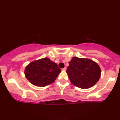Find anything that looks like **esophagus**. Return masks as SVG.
Listing matches in <instances>:
<instances>
[{
	"label": "esophagus",
	"instance_id": "esophagus-1",
	"mask_svg": "<svg viewBox=\"0 0 120 120\" xmlns=\"http://www.w3.org/2000/svg\"><path fill=\"white\" fill-rule=\"evenodd\" d=\"M66 70H67V68H66V67H65V68L62 69V71H66Z\"/></svg>",
	"mask_w": 120,
	"mask_h": 120
}]
</instances>
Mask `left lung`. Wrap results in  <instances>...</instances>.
<instances>
[{
	"mask_svg": "<svg viewBox=\"0 0 120 120\" xmlns=\"http://www.w3.org/2000/svg\"><path fill=\"white\" fill-rule=\"evenodd\" d=\"M67 70L69 78L75 86L89 89L94 86L100 77L101 70L97 63L90 59L73 57Z\"/></svg>",
	"mask_w": 120,
	"mask_h": 120,
	"instance_id": "left-lung-1",
	"label": "left lung"
}]
</instances>
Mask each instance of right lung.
I'll use <instances>...</instances> for the list:
<instances>
[{"mask_svg":"<svg viewBox=\"0 0 120 120\" xmlns=\"http://www.w3.org/2000/svg\"><path fill=\"white\" fill-rule=\"evenodd\" d=\"M60 72L57 64L47 57L31 62L25 69L27 79L33 85L39 87L53 83Z\"/></svg>","mask_w":120,"mask_h":120,"instance_id":"add662e5","label":"right lung"}]
</instances>
